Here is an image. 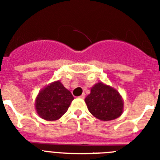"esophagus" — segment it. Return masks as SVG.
<instances>
[{
	"mask_svg": "<svg viewBox=\"0 0 160 160\" xmlns=\"http://www.w3.org/2000/svg\"><path fill=\"white\" fill-rule=\"evenodd\" d=\"M79 98H85V94H82L81 96H79Z\"/></svg>",
	"mask_w": 160,
	"mask_h": 160,
	"instance_id": "esophagus-1",
	"label": "esophagus"
}]
</instances>
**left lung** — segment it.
<instances>
[{"instance_id": "obj_1", "label": "left lung", "mask_w": 160, "mask_h": 160, "mask_svg": "<svg viewBox=\"0 0 160 160\" xmlns=\"http://www.w3.org/2000/svg\"><path fill=\"white\" fill-rule=\"evenodd\" d=\"M89 111L102 121L115 119L122 114L123 101L119 93L113 87L98 82L85 98Z\"/></svg>"}]
</instances>
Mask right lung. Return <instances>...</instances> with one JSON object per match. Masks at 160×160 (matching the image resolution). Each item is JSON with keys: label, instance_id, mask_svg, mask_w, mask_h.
<instances>
[{"label": "right lung", "instance_id": "1", "mask_svg": "<svg viewBox=\"0 0 160 160\" xmlns=\"http://www.w3.org/2000/svg\"><path fill=\"white\" fill-rule=\"evenodd\" d=\"M73 97L60 81L44 87L36 98L35 107L38 115L47 121H54L67 111Z\"/></svg>", "mask_w": 160, "mask_h": 160}]
</instances>
